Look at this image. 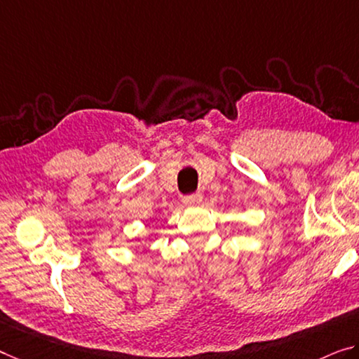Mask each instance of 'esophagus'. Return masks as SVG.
<instances>
[{"label":"esophagus","mask_w":359,"mask_h":359,"mask_svg":"<svg viewBox=\"0 0 359 359\" xmlns=\"http://www.w3.org/2000/svg\"><path fill=\"white\" fill-rule=\"evenodd\" d=\"M183 202L186 203V205H194V203L202 202V194H201V192H197V194L186 196V197L183 198Z\"/></svg>","instance_id":"1"}]
</instances>
